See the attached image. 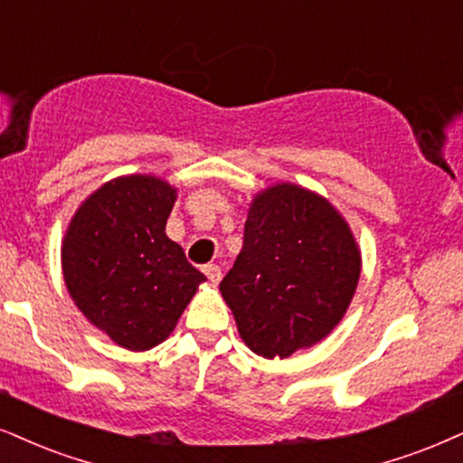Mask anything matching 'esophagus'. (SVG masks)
<instances>
[{
	"instance_id": "obj_1",
	"label": "esophagus",
	"mask_w": 463,
	"mask_h": 463,
	"mask_svg": "<svg viewBox=\"0 0 463 463\" xmlns=\"http://www.w3.org/2000/svg\"><path fill=\"white\" fill-rule=\"evenodd\" d=\"M203 272H205V277H208V281L213 283V285L219 283L221 277H222L221 268L216 266V264H205V266H203Z\"/></svg>"
}]
</instances>
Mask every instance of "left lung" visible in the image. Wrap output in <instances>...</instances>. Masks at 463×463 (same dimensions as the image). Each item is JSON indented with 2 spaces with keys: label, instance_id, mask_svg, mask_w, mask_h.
I'll return each instance as SVG.
<instances>
[{
  "label": "left lung",
  "instance_id": "obj_1",
  "mask_svg": "<svg viewBox=\"0 0 463 463\" xmlns=\"http://www.w3.org/2000/svg\"><path fill=\"white\" fill-rule=\"evenodd\" d=\"M358 277L361 249L344 216L317 193L281 182L253 197L221 294L250 350L288 358L344 319Z\"/></svg>",
  "mask_w": 463,
  "mask_h": 463
}]
</instances>
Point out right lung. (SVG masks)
<instances>
[{
	"label": "right lung",
	"instance_id": "right-lung-1",
	"mask_svg": "<svg viewBox=\"0 0 463 463\" xmlns=\"http://www.w3.org/2000/svg\"><path fill=\"white\" fill-rule=\"evenodd\" d=\"M178 191L156 175H122L74 213L61 242L68 294L119 347L163 344L205 277L165 225Z\"/></svg>",
	"mask_w": 463,
	"mask_h": 463
}]
</instances>
